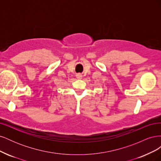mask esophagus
<instances>
[{"mask_svg": "<svg viewBox=\"0 0 161 161\" xmlns=\"http://www.w3.org/2000/svg\"><path fill=\"white\" fill-rule=\"evenodd\" d=\"M76 78L78 79H81L82 78V75L80 74V73H79V74L76 75Z\"/></svg>", "mask_w": 161, "mask_h": 161, "instance_id": "obj_1", "label": "esophagus"}]
</instances>
